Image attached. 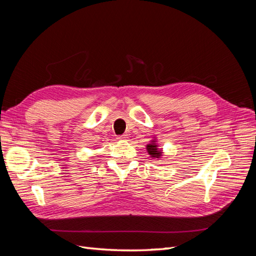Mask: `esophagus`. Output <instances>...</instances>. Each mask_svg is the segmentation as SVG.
Returning a JSON list of instances; mask_svg holds the SVG:
<instances>
[{"label": "esophagus", "mask_w": 256, "mask_h": 256, "mask_svg": "<svg viewBox=\"0 0 256 256\" xmlns=\"http://www.w3.org/2000/svg\"><path fill=\"white\" fill-rule=\"evenodd\" d=\"M127 138H128V136H127V134H122V136H118V140H120V141H126Z\"/></svg>", "instance_id": "1"}]
</instances>
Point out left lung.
<instances>
[{
    "label": "left lung",
    "mask_w": 256,
    "mask_h": 256,
    "mask_svg": "<svg viewBox=\"0 0 256 256\" xmlns=\"http://www.w3.org/2000/svg\"><path fill=\"white\" fill-rule=\"evenodd\" d=\"M146 150H147V152H148V154L152 158L159 159L162 156V150H160L158 148V145L156 143V138H154V140H152V141H150V144L146 145Z\"/></svg>",
    "instance_id": "1"
}]
</instances>
